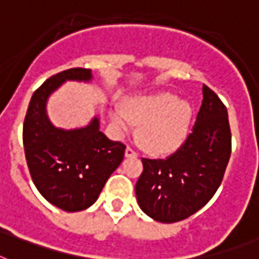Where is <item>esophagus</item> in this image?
Masks as SVG:
<instances>
[{"mask_svg": "<svg viewBox=\"0 0 259 259\" xmlns=\"http://www.w3.org/2000/svg\"><path fill=\"white\" fill-rule=\"evenodd\" d=\"M125 157H127V158H136V157H138V153H137V151L134 150V149L126 148Z\"/></svg>", "mask_w": 259, "mask_h": 259, "instance_id": "esophagus-1", "label": "esophagus"}]
</instances>
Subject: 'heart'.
Listing matches in <instances>:
<instances>
[{"mask_svg":"<svg viewBox=\"0 0 259 259\" xmlns=\"http://www.w3.org/2000/svg\"><path fill=\"white\" fill-rule=\"evenodd\" d=\"M191 106L167 92L141 94L126 98L122 108L110 110L117 130L129 132L138 123L137 137L141 146L153 154H163L181 145L190 125Z\"/></svg>","mask_w":259,"mask_h":259,"instance_id":"obj_1","label":"heart"}]
</instances>
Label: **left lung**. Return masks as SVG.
<instances>
[{"instance_id":"obj_1","label":"left lung","mask_w":259,"mask_h":259,"mask_svg":"<svg viewBox=\"0 0 259 259\" xmlns=\"http://www.w3.org/2000/svg\"><path fill=\"white\" fill-rule=\"evenodd\" d=\"M202 93L197 121L184 144L165 159L142 158L137 201L158 222L173 224L197 213L224 180L232 154L228 110L210 88L203 85Z\"/></svg>"}]
</instances>
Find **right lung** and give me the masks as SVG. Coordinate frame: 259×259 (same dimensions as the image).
<instances>
[{
	"label": "right lung",
	"mask_w": 259,
	"mask_h": 259,
	"mask_svg": "<svg viewBox=\"0 0 259 259\" xmlns=\"http://www.w3.org/2000/svg\"><path fill=\"white\" fill-rule=\"evenodd\" d=\"M89 81L92 70L73 68L46 79L31 96L22 130L31 180L42 197L65 211L93 205L110 174L122 162L126 146L100 132V121L82 129L54 127L46 101L65 81Z\"/></svg>",
	"instance_id": "add662e5"
}]
</instances>
